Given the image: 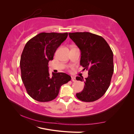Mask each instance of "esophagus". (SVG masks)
<instances>
[{
  "mask_svg": "<svg viewBox=\"0 0 134 134\" xmlns=\"http://www.w3.org/2000/svg\"><path fill=\"white\" fill-rule=\"evenodd\" d=\"M71 80L72 81V82H75L76 81V79H75V78L74 76H72L71 77Z\"/></svg>",
  "mask_w": 134,
  "mask_h": 134,
  "instance_id": "1",
  "label": "esophagus"
}]
</instances>
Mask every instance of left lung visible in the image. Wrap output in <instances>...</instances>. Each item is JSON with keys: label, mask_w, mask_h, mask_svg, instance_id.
Listing matches in <instances>:
<instances>
[{"label": "left lung", "mask_w": 134, "mask_h": 134, "mask_svg": "<svg viewBox=\"0 0 134 134\" xmlns=\"http://www.w3.org/2000/svg\"><path fill=\"white\" fill-rule=\"evenodd\" d=\"M69 37L81 52L80 65L88 70V76H77L85 83L83 90L76 96L84 102H93L102 97L110 85L113 73V52L102 37L90 32L69 33Z\"/></svg>", "instance_id": "left-lung-1"}]
</instances>
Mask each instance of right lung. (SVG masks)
<instances>
[{
	"mask_svg": "<svg viewBox=\"0 0 134 134\" xmlns=\"http://www.w3.org/2000/svg\"><path fill=\"white\" fill-rule=\"evenodd\" d=\"M68 35V32H42L30 39L24 47L20 60L21 78L28 94L36 100L54 99L61 86L71 80V76L64 72H52L51 76L48 66Z\"/></svg>",
	"mask_w": 134,
	"mask_h": 134,
	"instance_id": "obj_1",
	"label": "right lung"
}]
</instances>
